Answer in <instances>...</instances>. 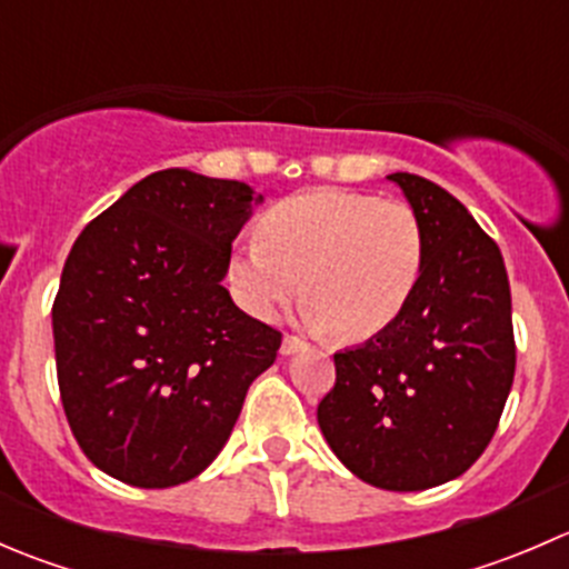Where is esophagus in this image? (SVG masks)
Here are the masks:
<instances>
[{"label": "esophagus", "instance_id": "esophagus-1", "mask_svg": "<svg viewBox=\"0 0 569 569\" xmlns=\"http://www.w3.org/2000/svg\"><path fill=\"white\" fill-rule=\"evenodd\" d=\"M308 343L302 341V338H297V336H286L283 338V343H280V355H283V358H289V355H297V352H302V349H306Z\"/></svg>", "mask_w": 569, "mask_h": 569}]
</instances>
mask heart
<instances>
[{
	"instance_id": "b5f03b06",
	"label": "heart",
	"mask_w": 569,
	"mask_h": 569,
	"mask_svg": "<svg viewBox=\"0 0 569 569\" xmlns=\"http://www.w3.org/2000/svg\"><path fill=\"white\" fill-rule=\"evenodd\" d=\"M427 233L401 200L347 189L291 194L258 220V239L228 258V286L256 319H274L300 291L302 325L343 341H369L416 297Z\"/></svg>"
}]
</instances>
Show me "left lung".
<instances>
[{
  "label": "left lung",
  "instance_id": "obj_1",
  "mask_svg": "<svg viewBox=\"0 0 569 569\" xmlns=\"http://www.w3.org/2000/svg\"><path fill=\"white\" fill-rule=\"evenodd\" d=\"M421 217L427 261L407 311L336 360L327 446L380 490L446 485L492 440L515 380L512 295L498 244L438 183L388 176Z\"/></svg>",
  "mask_w": 569,
  "mask_h": 569
}]
</instances>
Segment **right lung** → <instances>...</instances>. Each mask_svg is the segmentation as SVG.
<instances>
[{
    "label": "right lung",
    "instance_id": "1",
    "mask_svg": "<svg viewBox=\"0 0 569 569\" xmlns=\"http://www.w3.org/2000/svg\"><path fill=\"white\" fill-rule=\"evenodd\" d=\"M248 183L151 173L73 242L51 308L57 382L88 460L131 487L203 473L274 363L280 332L222 286L261 203Z\"/></svg>",
    "mask_w": 569,
    "mask_h": 569
}]
</instances>
